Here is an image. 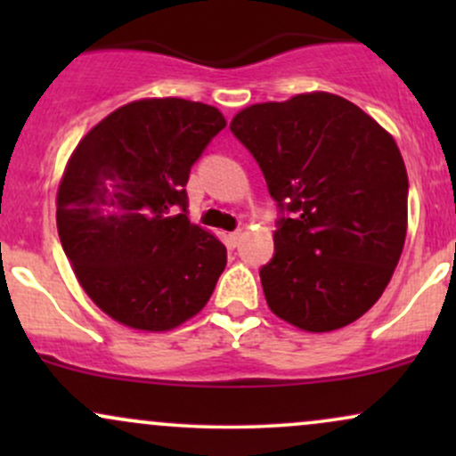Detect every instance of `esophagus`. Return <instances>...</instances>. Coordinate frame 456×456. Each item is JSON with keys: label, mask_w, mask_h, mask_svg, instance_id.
I'll use <instances>...</instances> for the list:
<instances>
[{"label": "esophagus", "mask_w": 456, "mask_h": 456, "mask_svg": "<svg viewBox=\"0 0 456 456\" xmlns=\"http://www.w3.org/2000/svg\"><path fill=\"white\" fill-rule=\"evenodd\" d=\"M240 240H242V232H233V233L227 235V242L232 246H238Z\"/></svg>", "instance_id": "34e87169"}]
</instances>
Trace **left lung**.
Returning a JSON list of instances; mask_svg holds the SVG:
<instances>
[{
  "mask_svg": "<svg viewBox=\"0 0 456 456\" xmlns=\"http://www.w3.org/2000/svg\"><path fill=\"white\" fill-rule=\"evenodd\" d=\"M229 128L281 210L294 212L259 272L270 311L305 332L354 323L384 294L405 244L407 171L395 137L330 92L250 104Z\"/></svg>",
  "mask_w": 456,
  "mask_h": 456,
  "instance_id": "left-lung-1",
  "label": "left lung"
}]
</instances>
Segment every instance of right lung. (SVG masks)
Instances as JSON below:
<instances>
[{
	"label": "right lung",
	"mask_w": 456,
	"mask_h": 456,
	"mask_svg": "<svg viewBox=\"0 0 456 456\" xmlns=\"http://www.w3.org/2000/svg\"><path fill=\"white\" fill-rule=\"evenodd\" d=\"M227 126L212 104L141 98L86 134L57 188V233L78 285L122 326L167 332L195 317L227 265L216 235L188 221L191 167Z\"/></svg>",
	"instance_id": "right-lung-1"
}]
</instances>
